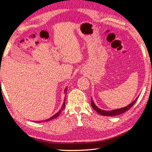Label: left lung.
I'll list each match as a JSON object with an SVG mask.
<instances>
[{"mask_svg":"<svg viewBox=\"0 0 152 152\" xmlns=\"http://www.w3.org/2000/svg\"><path fill=\"white\" fill-rule=\"evenodd\" d=\"M138 97H137V98L135 99V100L133 101L132 103L130 104L129 105H128L127 106H126L125 107H122L120 108V109H117V110H111V111H104L99 109V108L96 106L94 104L93 100H92L91 98V106L92 107L94 108V110H96L97 111L98 113H100V115H104V116H115V115H120V114H122L123 113H125V111H128L129 110L131 109V108L134 106V104L136 103V102L137 101V99Z\"/></svg>","mask_w":152,"mask_h":152,"instance_id":"1","label":"left lung"}]
</instances>
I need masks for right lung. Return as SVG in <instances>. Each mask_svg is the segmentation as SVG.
Listing matches in <instances>:
<instances>
[{
  "instance_id": "right-lung-1",
  "label": "right lung",
  "mask_w": 152,
  "mask_h": 152,
  "mask_svg": "<svg viewBox=\"0 0 152 152\" xmlns=\"http://www.w3.org/2000/svg\"><path fill=\"white\" fill-rule=\"evenodd\" d=\"M66 91H67V88H66V90H65V92H66ZM64 107H65V102H64V105H63V107H62V108H61V109L60 111H59L58 113H56L54 115H53L52 117H51L50 118H49V119H46V120H45V121H43V122H44V121H49V120H52V119H53L56 118V117H58V115H60V114L61 111L63 110V109L64 108ZM38 122H39V123H41V122H42V121H38Z\"/></svg>"
}]
</instances>
